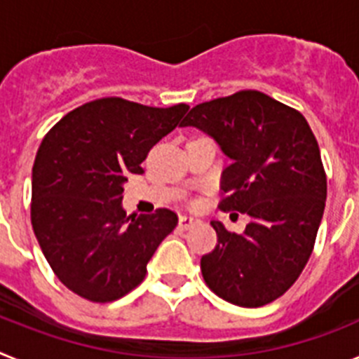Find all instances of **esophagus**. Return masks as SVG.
<instances>
[{"label": "esophagus", "instance_id": "esophagus-1", "mask_svg": "<svg viewBox=\"0 0 359 359\" xmlns=\"http://www.w3.org/2000/svg\"><path fill=\"white\" fill-rule=\"evenodd\" d=\"M201 221L198 217H194V215H180V228H183V230H189V228L196 226Z\"/></svg>", "mask_w": 359, "mask_h": 359}]
</instances>
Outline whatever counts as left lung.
I'll return each mask as SVG.
<instances>
[{"label": "left lung", "mask_w": 359, "mask_h": 359, "mask_svg": "<svg viewBox=\"0 0 359 359\" xmlns=\"http://www.w3.org/2000/svg\"><path fill=\"white\" fill-rule=\"evenodd\" d=\"M180 126L207 133L230 158L219 208L250 215L243 233L212 221L217 244L201 257L203 278L236 306L273 302L306 268L325 208L327 177L309 123L293 107L246 90L198 104Z\"/></svg>", "instance_id": "obj_1"}]
</instances>
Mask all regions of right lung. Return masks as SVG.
<instances>
[{"label": "right lung", "instance_id": "obj_1", "mask_svg": "<svg viewBox=\"0 0 359 359\" xmlns=\"http://www.w3.org/2000/svg\"><path fill=\"white\" fill-rule=\"evenodd\" d=\"M189 106L149 107L118 97L69 111L44 136L32 169V226L50 268L91 302L135 290L177 215H126L128 174H142L152 145L169 135Z\"/></svg>", "mask_w": 359, "mask_h": 359}]
</instances>
